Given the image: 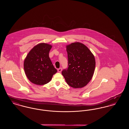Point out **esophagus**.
I'll list each match as a JSON object with an SVG mask.
<instances>
[{"instance_id":"34e87169","label":"esophagus","mask_w":129,"mask_h":129,"mask_svg":"<svg viewBox=\"0 0 129 129\" xmlns=\"http://www.w3.org/2000/svg\"><path fill=\"white\" fill-rule=\"evenodd\" d=\"M62 70V68H59V69H57V71H58V72L60 73V72H61Z\"/></svg>"}]
</instances>
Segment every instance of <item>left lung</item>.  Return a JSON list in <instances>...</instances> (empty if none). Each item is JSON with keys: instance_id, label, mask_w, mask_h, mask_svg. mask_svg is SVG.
I'll return each instance as SVG.
<instances>
[{"instance_id": "left-lung-1", "label": "left lung", "mask_w": 129, "mask_h": 129, "mask_svg": "<svg viewBox=\"0 0 129 129\" xmlns=\"http://www.w3.org/2000/svg\"><path fill=\"white\" fill-rule=\"evenodd\" d=\"M66 47L68 65L62 74L69 86L83 87L92 79L96 64L94 56L83 43H74Z\"/></svg>"}]
</instances>
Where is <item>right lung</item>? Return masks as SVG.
Wrapping results in <instances>:
<instances>
[{
	"instance_id": "right-lung-1",
	"label": "right lung",
	"mask_w": 129,
	"mask_h": 129,
	"mask_svg": "<svg viewBox=\"0 0 129 129\" xmlns=\"http://www.w3.org/2000/svg\"><path fill=\"white\" fill-rule=\"evenodd\" d=\"M52 46L41 43L31 50L24 61V68L27 78L32 83L43 85L52 79L57 72L49 56Z\"/></svg>"
}]
</instances>
